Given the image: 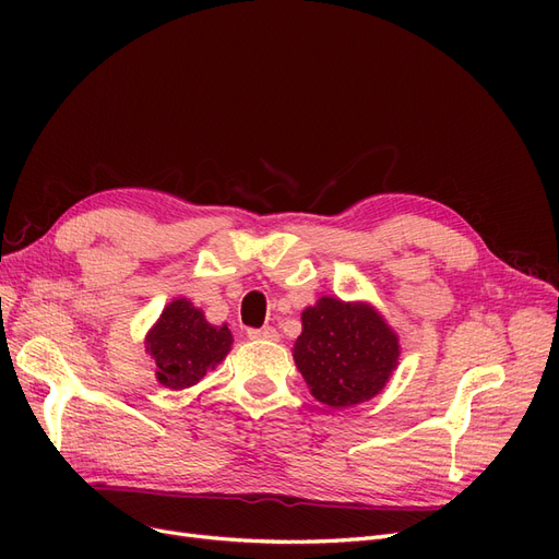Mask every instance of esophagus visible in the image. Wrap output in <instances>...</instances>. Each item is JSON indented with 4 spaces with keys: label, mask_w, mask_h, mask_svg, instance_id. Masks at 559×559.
Segmentation results:
<instances>
[{
    "label": "esophagus",
    "mask_w": 559,
    "mask_h": 559,
    "mask_svg": "<svg viewBox=\"0 0 559 559\" xmlns=\"http://www.w3.org/2000/svg\"><path fill=\"white\" fill-rule=\"evenodd\" d=\"M249 337L251 341H277L280 333L273 326H263V329H251Z\"/></svg>",
    "instance_id": "1"
}]
</instances>
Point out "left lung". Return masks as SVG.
I'll use <instances>...</instances> for the list:
<instances>
[{"label":"left lung","instance_id":"1","mask_svg":"<svg viewBox=\"0 0 559 559\" xmlns=\"http://www.w3.org/2000/svg\"><path fill=\"white\" fill-rule=\"evenodd\" d=\"M294 361L310 394L333 411L378 396L399 366V335L368 302L321 296L300 314Z\"/></svg>","mask_w":559,"mask_h":559}]
</instances>
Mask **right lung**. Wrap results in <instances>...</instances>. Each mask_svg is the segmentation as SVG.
<instances>
[{"mask_svg": "<svg viewBox=\"0 0 559 559\" xmlns=\"http://www.w3.org/2000/svg\"><path fill=\"white\" fill-rule=\"evenodd\" d=\"M230 329L212 326L191 300L167 302L160 319L146 333V352L156 361V378L163 386L186 389L198 384L226 359Z\"/></svg>", "mask_w": 559, "mask_h": 559, "instance_id": "right-lung-1", "label": "right lung"}]
</instances>
